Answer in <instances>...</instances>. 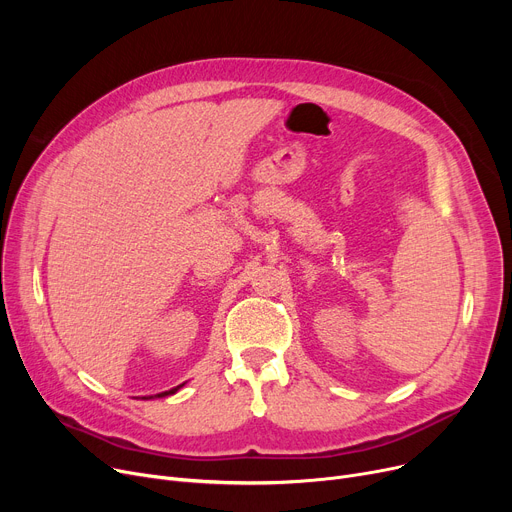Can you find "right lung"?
Returning <instances> with one entry per match:
<instances>
[{
	"label": "right lung",
	"mask_w": 512,
	"mask_h": 512,
	"mask_svg": "<svg viewBox=\"0 0 512 512\" xmlns=\"http://www.w3.org/2000/svg\"><path fill=\"white\" fill-rule=\"evenodd\" d=\"M182 386V384H180ZM180 386H176V388H172V390H168V392H161V394H157V396H168V394H174V392H178V388Z\"/></svg>",
	"instance_id": "add662e5"
}]
</instances>
